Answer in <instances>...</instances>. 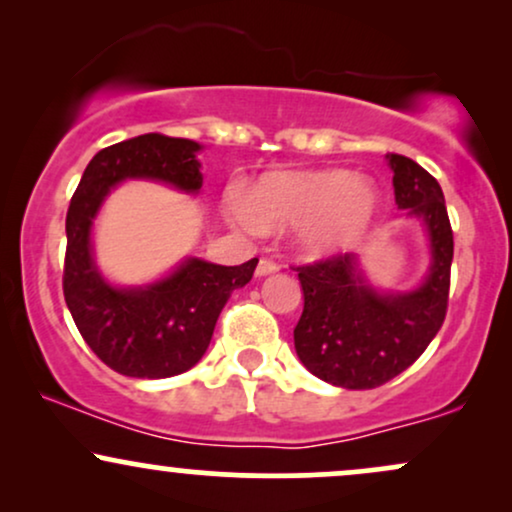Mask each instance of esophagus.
<instances>
[{
	"instance_id": "1",
	"label": "esophagus",
	"mask_w": 512,
	"mask_h": 512,
	"mask_svg": "<svg viewBox=\"0 0 512 512\" xmlns=\"http://www.w3.org/2000/svg\"><path fill=\"white\" fill-rule=\"evenodd\" d=\"M279 272V264H276L274 260H267V257H262L260 264H257V276H267V274H274Z\"/></svg>"
}]
</instances>
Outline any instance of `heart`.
<instances>
[{
  "instance_id": "b5f03b06",
  "label": "heart",
  "mask_w": 512,
  "mask_h": 512,
  "mask_svg": "<svg viewBox=\"0 0 512 512\" xmlns=\"http://www.w3.org/2000/svg\"><path fill=\"white\" fill-rule=\"evenodd\" d=\"M231 209L252 233L298 226V245L317 257L356 245L373 221L378 197L346 170H305L264 175L248 195L233 199Z\"/></svg>"
}]
</instances>
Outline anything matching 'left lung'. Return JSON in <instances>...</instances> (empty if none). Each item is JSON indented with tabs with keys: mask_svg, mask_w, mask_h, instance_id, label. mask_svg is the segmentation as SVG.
<instances>
[{
	"mask_svg": "<svg viewBox=\"0 0 512 512\" xmlns=\"http://www.w3.org/2000/svg\"><path fill=\"white\" fill-rule=\"evenodd\" d=\"M387 161L397 207L428 228L431 267L424 284L409 293H378L354 252L293 267L305 301L293 330L296 354L310 373L346 390H373L407 370L448 313L452 228L443 190L411 158L387 154Z\"/></svg>",
	"mask_w": 512,
	"mask_h": 512,
	"instance_id": "1",
	"label": "left lung"
}]
</instances>
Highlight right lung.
<instances>
[{
  "mask_svg": "<svg viewBox=\"0 0 512 512\" xmlns=\"http://www.w3.org/2000/svg\"><path fill=\"white\" fill-rule=\"evenodd\" d=\"M199 149L192 139L158 132L105 146L91 158L69 202L64 301L93 354L129 378H170L195 366L207 351L223 305L248 284L257 267V257L238 267L190 257L156 284L115 289L93 264L91 223L110 187L146 178L199 192Z\"/></svg>",
  "mask_w": 512,
  "mask_h": 512,
  "instance_id": "add662e5",
  "label": "right lung"
}]
</instances>
